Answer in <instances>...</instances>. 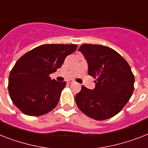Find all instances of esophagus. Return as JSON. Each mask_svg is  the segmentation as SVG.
I'll return each mask as SVG.
<instances>
[{"label": "esophagus", "mask_w": 148, "mask_h": 148, "mask_svg": "<svg viewBox=\"0 0 148 148\" xmlns=\"http://www.w3.org/2000/svg\"><path fill=\"white\" fill-rule=\"evenodd\" d=\"M67 82L68 83V84H72V83H74V80H67Z\"/></svg>", "instance_id": "34e87169"}]
</instances>
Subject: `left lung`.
I'll list each match as a JSON object with an SVG mask.
<instances>
[{
  "mask_svg": "<svg viewBox=\"0 0 148 148\" xmlns=\"http://www.w3.org/2000/svg\"><path fill=\"white\" fill-rule=\"evenodd\" d=\"M79 51L88 63L89 75L96 78V86H82L75 96L80 111L95 120H105L119 112L134 91V76L126 60L111 48L84 44Z\"/></svg>",
  "mask_w": 148,
  "mask_h": 148,
  "instance_id": "1",
  "label": "left lung"
}]
</instances>
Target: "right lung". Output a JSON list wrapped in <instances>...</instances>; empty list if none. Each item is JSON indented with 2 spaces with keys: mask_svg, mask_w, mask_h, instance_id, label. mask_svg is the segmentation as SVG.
Returning a JSON list of instances; mask_svg holds the SVG:
<instances>
[{
  "mask_svg": "<svg viewBox=\"0 0 148 148\" xmlns=\"http://www.w3.org/2000/svg\"><path fill=\"white\" fill-rule=\"evenodd\" d=\"M77 48L76 44H45L18 59L10 73L8 91L23 113L39 116L55 109L66 82L51 80L49 75L61 68Z\"/></svg>",
  "mask_w": 148,
  "mask_h": 148,
  "instance_id": "obj_1",
  "label": "right lung"
}]
</instances>
